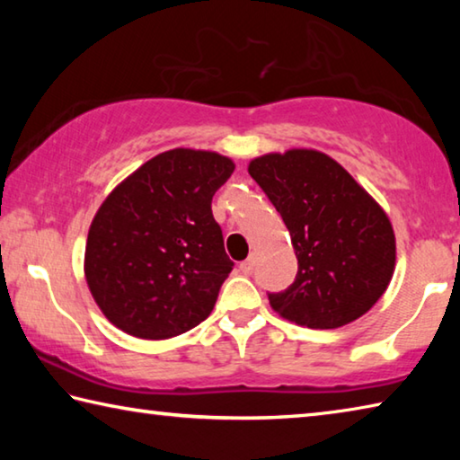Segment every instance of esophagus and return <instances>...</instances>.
<instances>
[{"label":"esophagus","mask_w":460,"mask_h":460,"mask_svg":"<svg viewBox=\"0 0 460 460\" xmlns=\"http://www.w3.org/2000/svg\"><path fill=\"white\" fill-rule=\"evenodd\" d=\"M253 268H255V258H249V260L239 263V270L243 271V274H252Z\"/></svg>","instance_id":"obj_1"}]
</instances>
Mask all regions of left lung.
<instances>
[{
	"label": "left lung",
	"mask_w": 460,
	"mask_h": 460,
	"mask_svg": "<svg viewBox=\"0 0 460 460\" xmlns=\"http://www.w3.org/2000/svg\"><path fill=\"white\" fill-rule=\"evenodd\" d=\"M247 170L282 215L298 258L294 284L268 294L271 308L308 329H337L367 313L395 268V235L384 208L316 150L266 154Z\"/></svg>",
	"instance_id": "1"
}]
</instances>
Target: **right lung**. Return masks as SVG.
<instances>
[{"label":"right lung","mask_w":460,"mask_h":460,"mask_svg":"<svg viewBox=\"0 0 460 460\" xmlns=\"http://www.w3.org/2000/svg\"><path fill=\"white\" fill-rule=\"evenodd\" d=\"M235 164L205 150L162 152L99 207L84 278L101 313L137 339H170L211 314L231 274L211 202Z\"/></svg>","instance_id":"add662e5"}]
</instances>
